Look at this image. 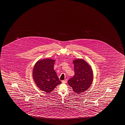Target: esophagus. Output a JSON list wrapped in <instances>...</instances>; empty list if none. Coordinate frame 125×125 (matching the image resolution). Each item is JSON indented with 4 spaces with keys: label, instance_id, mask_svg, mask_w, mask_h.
<instances>
[{
    "label": "esophagus",
    "instance_id": "obj_1",
    "mask_svg": "<svg viewBox=\"0 0 125 125\" xmlns=\"http://www.w3.org/2000/svg\"><path fill=\"white\" fill-rule=\"evenodd\" d=\"M67 80H62V83H67Z\"/></svg>",
    "mask_w": 125,
    "mask_h": 125
}]
</instances>
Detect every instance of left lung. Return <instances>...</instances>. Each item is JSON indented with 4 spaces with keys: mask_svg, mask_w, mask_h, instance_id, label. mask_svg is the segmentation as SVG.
Segmentation results:
<instances>
[{
    "mask_svg": "<svg viewBox=\"0 0 125 125\" xmlns=\"http://www.w3.org/2000/svg\"><path fill=\"white\" fill-rule=\"evenodd\" d=\"M75 75L68 81L74 92L80 94L87 91L92 84L93 73L92 67L82 59L73 61Z\"/></svg>",
    "mask_w": 125,
    "mask_h": 125,
    "instance_id": "left-lung-1",
    "label": "left lung"
}]
</instances>
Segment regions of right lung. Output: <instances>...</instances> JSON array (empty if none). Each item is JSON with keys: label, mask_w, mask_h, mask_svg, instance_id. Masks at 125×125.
Segmentation results:
<instances>
[{"label": "right lung", "mask_w": 125, "mask_h": 125, "mask_svg": "<svg viewBox=\"0 0 125 125\" xmlns=\"http://www.w3.org/2000/svg\"><path fill=\"white\" fill-rule=\"evenodd\" d=\"M55 61L50 58L39 60L33 68V79L36 85L46 93L52 92L61 83L54 70Z\"/></svg>", "instance_id": "add662e5"}]
</instances>
